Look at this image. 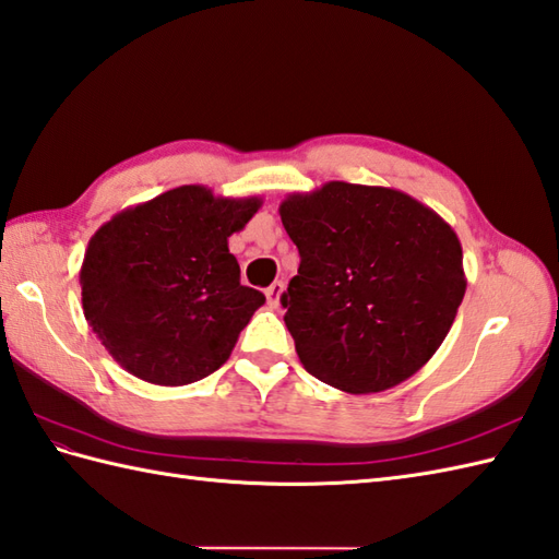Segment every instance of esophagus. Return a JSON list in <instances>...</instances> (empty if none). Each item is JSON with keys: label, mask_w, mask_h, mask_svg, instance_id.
Listing matches in <instances>:
<instances>
[{"label": "esophagus", "mask_w": 559, "mask_h": 559, "mask_svg": "<svg viewBox=\"0 0 559 559\" xmlns=\"http://www.w3.org/2000/svg\"><path fill=\"white\" fill-rule=\"evenodd\" d=\"M281 295H283V283L281 281H274L266 288V300H269V307H278V302H281Z\"/></svg>", "instance_id": "1"}]
</instances>
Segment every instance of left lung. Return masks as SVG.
<instances>
[{
	"label": "left lung",
	"mask_w": 559,
	"mask_h": 559,
	"mask_svg": "<svg viewBox=\"0 0 559 559\" xmlns=\"http://www.w3.org/2000/svg\"><path fill=\"white\" fill-rule=\"evenodd\" d=\"M300 252L281 302L302 367L345 393H381L417 373L457 317L462 245L407 192L329 180L278 206Z\"/></svg>",
	"instance_id": "obj_1"
}]
</instances>
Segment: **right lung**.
<instances>
[{
  "label": "right lung",
  "instance_id": "obj_1",
  "mask_svg": "<svg viewBox=\"0 0 559 559\" xmlns=\"http://www.w3.org/2000/svg\"><path fill=\"white\" fill-rule=\"evenodd\" d=\"M262 198L180 186L111 216L87 242L83 314L119 365L154 385H188L226 365L266 297L240 285L228 238Z\"/></svg>",
  "mask_w": 559,
  "mask_h": 559
}]
</instances>
